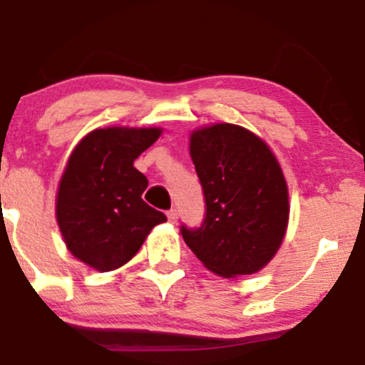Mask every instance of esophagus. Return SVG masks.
Wrapping results in <instances>:
<instances>
[{
	"mask_svg": "<svg viewBox=\"0 0 365 365\" xmlns=\"http://www.w3.org/2000/svg\"><path fill=\"white\" fill-rule=\"evenodd\" d=\"M166 215H168V220L171 221V223H177V220H178V211H177V209H170V211L166 212Z\"/></svg>",
	"mask_w": 365,
	"mask_h": 365,
	"instance_id": "esophagus-1",
	"label": "esophagus"
}]
</instances>
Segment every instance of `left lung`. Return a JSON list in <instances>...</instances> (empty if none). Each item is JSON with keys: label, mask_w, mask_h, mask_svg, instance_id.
<instances>
[{"label": "left lung", "mask_w": 365, "mask_h": 365, "mask_svg": "<svg viewBox=\"0 0 365 365\" xmlns=\"http://www.w3.org/2000/svg\"><path fill=\"white\" fill-rule=\"evenodd\" d=\"M190 156L206 212L183 240L212 273L252 274L273 259L288 223V188L269 148L238 125L195 130Z\"/></svg>", "instance_id": "obj_1"}]
</instances>
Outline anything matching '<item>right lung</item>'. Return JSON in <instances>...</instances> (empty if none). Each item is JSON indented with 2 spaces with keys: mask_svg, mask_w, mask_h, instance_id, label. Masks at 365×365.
Instances as JSON below:
<instances>
[{
  "mask_svg": "<svg viewBox=\"0 0 365 365\" xmlns=\"http://www.w3.org/2000/svg\"><path fill=\"white\" fill-rule=\"evenodd\" d=\"M161 128H98L75 148L63 173L56 220L75 257L98 271L128 262L154 226L166 221L142 200L148 178L133 161Z\"/></svg>",
  "mask_w": 365,
  "mask_h": 365,
  "instance_id": "add662e5",
  "label": "right lung"
}]
</instances>
